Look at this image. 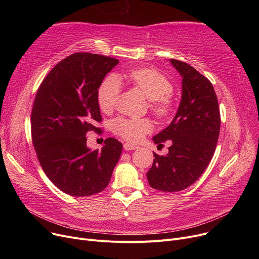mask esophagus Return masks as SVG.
I'll return each instance as SVG.
<instances>
[{"label":"esophagus","instance_id":"34e87169","mask_svg":"<svg viewBox=\"0 0 259 259\" xmlns=\"http://www.w3.org/2000/svg\"><path fill=\"white\" fill-rule=\"evenodd\" d=\"M139 147L135 146L133 144H130V143H125L124 144V149L126 151H129V150H135V149H138Z\"/></svg>","mask_w":259,"mask_h":259}]
</instances>
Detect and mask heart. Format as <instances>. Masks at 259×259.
Segmentation results:
<instances>
[{
  "label": "heart",
  "mask_w": 259,
  "mask_h": 259,
  "mask_svg": "<svg viewBox=\"0 0 259 259\" xmlns=\"http://www.w3.org/2000/svg\"><path fill=\"white\" fill-rule=\"evenodd\" d=\"M125 78L138 88L149 100V108L158 118L171 115L174 101L171 97L173 86L170 79L153 68H138L125 73ZM120 92V83L116 76H108L98 90V104L103 112L114 107ZM114 134L131 143L141 142L145 135L153 131L154 125L149 118H128L118 116L111 122Z\"/></svg>",
  "instance_id": "b5f03b06"
}]
</instances>
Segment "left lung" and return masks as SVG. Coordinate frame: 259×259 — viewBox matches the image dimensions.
I'll use <instances>...</instances> for the list:
<instances>
[{"instance_id": "obj_1", "label": "left lung", "mask_w": 259, "mask_h": 259, "mask_svg": "<svg viewBox=\"0 0 259 259\" xmlns=\"http://www.w3.org/2000/svg\"><path fill=\"white\" fill-rule=\"evenodd\" d=\"M170 62L183 76V94L171 124L153 138L172 144L167 155L153 152V165L147 179L153 189L178 192L194 184L214 155L221 130V112L211 81L185 62Z\"/></svg>"}]
</instances>
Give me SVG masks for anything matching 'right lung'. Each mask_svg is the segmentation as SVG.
<instances>
[{
	"label": "right lung",
	"mask_w": 259,
	"mask_h": 259,
	"mask_svg": "<svg viewBox=\"0 0 259 259\" xmlns=\"http://www.w3.org/2000/svg\"><path fill=\"white\" fill-rule=\"evenodd\" d=\"M118 60L76 52L54 66L40 83L31 111V140L47 178L72 196L100 193L109 185L122 145L105 140L90 150L86 134L101 133L98 90Z\"/></svg>",
	"instance_id": "right-lung-1"
}]
</instances>
